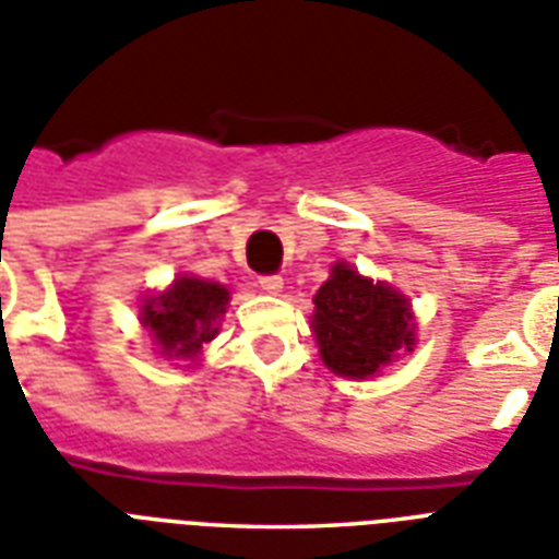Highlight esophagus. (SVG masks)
<instances>
[{
  "label": "esophagus",
  "instance_id": "1",
  "mask_svg": "<svg viewBox=\"0 0 559 559\" xmlns=\"http://www.w3.org/2000/svg\"><path fill=\"white\" fill-rule=\"evenodd\" d=\"M258 284H261L263 293H270V296H278L281 289H284V278H281V275H261Z\"/></svg>",
  "mask_w": 559,
  "mask_h": 559
}]
</instances>
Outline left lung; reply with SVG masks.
Masks as SVG:
<instances>
[{"instance_id":"1","label":"left lung","mask_w":559,"mask_h":559,"mask_svg":"<svg viewBox=\"0 0 559 559\" xmlns=\"http://www.w3.org/2000/svg\"><path fill=\"white\" fill-rule=\"evenodd\" d=\"M313 333L324 366L342 377L366 380L389 366L400 348L412 350L415 328L408 301L397 289L373 284L336 263L313 298Z\"/></svg>"}]
</instances>
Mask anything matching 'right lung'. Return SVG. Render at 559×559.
<instances>
[{"mask_svg": "<svg viewBox=\"0 0 559 559\" xmlns=\"http://www.w3.org/2000/svg\"><path fill=\"white\" fill-rule=\"evenodd\" d=\"M226 305L228 289L223 284L182 275L168 293L147 298L142 322L151 328L165 357H197L202 342L214 340Z\"/></svg>", "mask_w": 559, "mask_h": 559, "instance_id": "1", "label": "right lung"}]
</instances>
